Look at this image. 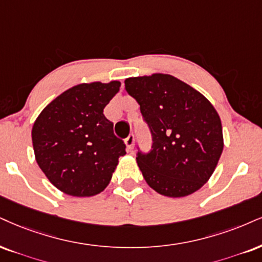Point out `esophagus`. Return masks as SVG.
I'll return each mask as SVG.
<instances>
[{
	"instance_id": "obj_1",
	"label": "esophagus",
	"mask_w": 262,
	"mask_h": 262,
	"mask_svg": "<svg viewBox=\"0 0 262 262\" xmlns=\"http://www.w3.org/2000/svg\"><path fill=\"white\" fill-rule=\"evenodd\" d=\"M125 144L127 146V149L128 150H132V148H134V144H135V136L134 135H130L127 138H125Z\"/></svg>"
}]
</instances>
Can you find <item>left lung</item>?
I'll list each match as a JSON object with an SVG mask.
<instances>
[{"label": "left lung", "instance_id": "8db88e82", "mask_svg": "<svg viewBox=\"0 0 262 262\" xmlns=\"http://www.w3.org/2000/svg\"><path fill=\"white\" fill-rule=\"evenodd\" d=\"M125 89L151 134L150 151L138 149L136 157L146 182L171 198L202 188L224 149L220 116L211 103L169 74L128 77Z\"/></svg>", "mask_w": 262, "mask_h": 262}]
</instances>
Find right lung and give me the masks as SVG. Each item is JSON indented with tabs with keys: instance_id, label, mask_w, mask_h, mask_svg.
<instances>
[{
	"instance_id": "obj_1",
	"label": "right lung",
	"mask_w": 262,
	"mask_h": 262,
	"mask_svg": "<svg viewBox=\"0 0 262 262\" xmlns=\"http://www.w3.org/2000/svg\"><path fill=\"white\" fill-rule=\"evenodd\" d=\"M121 83H80L48 104L31 131L35 158L54 187L68 195L92 196L111 182L124 141L103 109Z\"/></svg>"
}]
</instances>
